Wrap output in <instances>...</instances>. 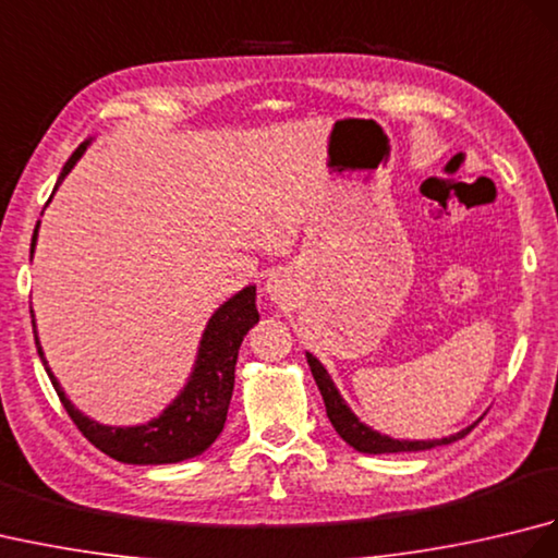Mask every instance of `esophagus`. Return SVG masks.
I'll list each match as a JSON object with an SVG mask.
<instances>
[{
    "label": "esophagus",
    "instance_id": "1",
    "mask_svg": "<svg viewBox=\"0 0 558 558\" xmlns=\"http://www.w3.org/2000/svg\"><path fill=\"white\" fill-rule=\"evenodd\" d=\"M264 290H266L268 300H270L272 304L286 306L288 300H290V294H292V282H290V278L286 276V272L276 270V272H270V276H268Z\"/></svg>",
    "mask_w": 558,
    "mask_h": 558
}]
</instances>
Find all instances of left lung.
Masks as SVG:
<instances>
[{"mask_svg":"<svg viewBox=\"0 0 558 558\" xmlns=\"http://www.w3.org/2000/svg\"><path fill=\"white\" fill-rule=\"evenodd\" d=\"M306 362H310V369L314 374V381L322 390L324 402H326V414L333 429L340 434L342 441L352 446L360 453H369V456H381V453H410V450H429L436 446H448L458 441V438L468 436L472 429H475L477 422H472L465 429H460L458 434H450L446 438H434V441H400V438H390L386 434H378L372 426H366L357 414L350 410L345 398L340 396V390L336 388L333 378L326 372V366L318 362L312 352H306Z\"/></svg>","mask_w":558,"mask_h":558,"instance_id":"1","label":"left lung"}]
</instances>
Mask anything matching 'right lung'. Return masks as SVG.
Returning a JSON list of instances; mask_svg holds the SVG:
<instances>
[{
    "mask_svg": "<svg viewBox=\"0 0 558 558\" xmlns=\"http://www.w3.org/2000/svg\"><path fill=\"white\" fill-rule=\"evenodd\" d=\"M90 141L93 138L83 141V144L71 153V158L66 160L62 172H59L57 186L64 182V177L71 170H74V165L81 160L83 153H86ZM47 204H50V201H47ZM38 228L40 220L35 225L33 232L31 256L35 252V242H38ZM31 318L35 348H38L45 372L50 376L59 400H62L69 417L74 420L81 434L86 436L93 446L100 448L105 456L126 462V465H170V462H182L201 456L222 432L232 400L236 354H240L244 336L258 324L256 286H246L213 312L204 328V336H201L194 369L189 374L184 388L158 417L134 426L100 424L96 420H90L88 414H83L74 402L66 398L64 388L59 386L57 376L52 374L50 366H47L38 338V328H35L33 310Z\"/></svg>",
    "mask_w": 558,
    "mask_h": 558,
    "instance_id": "1",
    "label": "right lung"
}]
</instances>
